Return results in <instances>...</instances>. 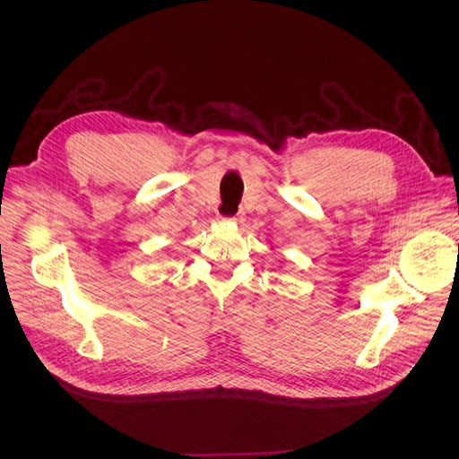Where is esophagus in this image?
<instances>
[{
	"mask_svg": "<svg viewBox=\"0 0 459 459\" xmlns=\"http://www.w3.org/2000/svg\"><path fill=\"white\" fill-rule=\"evenodd\" d=\"M221 220H224V221H233V224H239V221H243V216H241V214H233V216H221Z\"/></svg>",
	"mask_w": 459,
	"mask_h": 459,
	"instance_id": "1",
	"label": "esophagus"
}]
</instances>
